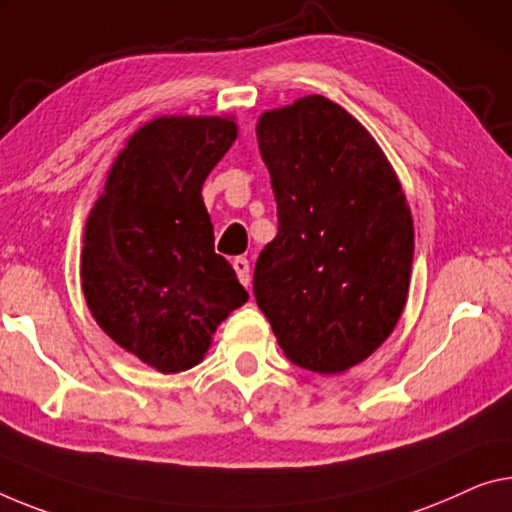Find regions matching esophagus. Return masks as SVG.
Segmentation results:
<instances>
[{
	"label": "esophagus",
	"mask_w": 512,
	"mask_h": 512,
	"mask_svg": "<svg viewBox=\"0 0 512 512\" xmlns=\"http://www.w3.org/2000/svg\"><path fill=\"white\" fill-rule=\"evenodd\" d=\"M233 270H235V274H238V279H240L242 286H249L251 277H249V261H247V258H242V256L235 258Z\"/></svg>",
	"instance_id": "obj_1"
}]
</instances>
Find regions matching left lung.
I'll list each match as a JSON object with an SVG mask.
<instances>
[{
  "label": "left lung",
  "mask_w": 512,
  "mask_h": 512,
  "mask_svg": "<svg viewBox=\"0 0 512 512\" xmlns=\"http://www.w3.org/2000/svg\"><path fill=\"white\" fill-rule=\"evenodd\" d=\"M279 233L254 295L283 355L334 375L371 357L405 309L414 224L396 171L355 116L322 96L261 114Z\"/></svg>",
  "instance_id": "obj_1"
}]
</instances>
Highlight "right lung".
I'll return each instance as SVG.
<instances>
[{"mask_svg": "<svg viewBox=\"0 0 512 512\" xmlns=\"http://www.w3.org/2000/svg\"><path fill=\"white\" fill-rule=\"evenodd\" d=\"M238 137L231 116H160L128 139L84 226L91 316L160 373L206 357L217 325L249 300L215 254L201 187Z\"/></svg>", "mask_w": 512, "mask_h": 512, "instance_id": "add662e5", "label": "right lung"}]
</instances>
